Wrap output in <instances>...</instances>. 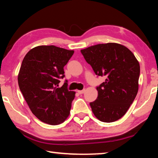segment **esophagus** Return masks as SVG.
<instances>
[{"instance_id":"34e87169","label":"esophagus","mask_w":158,"mask_h":158,"mask_svg":"<svg viewBox=\"0 0 158 158\" xmlns=\"http://www.w3.org/2000/svg\"><path fill=\"white\" fill-rule=\"evenodd\" d=\"M85 89H84V90H77V92L79 93V94H83V93H84V92H85Z\"/></svg>"}]
</instances>
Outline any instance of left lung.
<instances>
[{"label": "left lung", "instance_id": "left-lung-1", "mask_svg": "<svg viewBox=\"0 0 158 158\" xmlns=\"http://www.w3.org/2000/svg\"><path fill=\"white\" fill-rule=\"evenodd\" d=\"M96 75L105 77L97 87L98 98L90 103L100 121L114 122L126 113L139 89L140 66L130 49L117 43L99 44L81 49Z\"/></svg>", "mask_w": 158, "mask_h": 158}]
</instances>
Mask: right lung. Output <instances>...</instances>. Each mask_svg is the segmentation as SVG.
<instances>
[{"label": "right lung", "instance_id": "obj_1", "mask_svg": "<svg viewBox=\"0 0 158 158\" xmlns=\"http://www.w3.org/2000/svg\"><path fill=\"white\" fill-rule=\"evenodd\" d=\"M73 53V50L42 45L31 49L23 58L19 86L32 113L45 123L60 124L69 116L75 92L69 91L67 80L62 87L58 84Z\"/></svg>", "mask_w": 158, "mask_h": 158}]
</instances>
